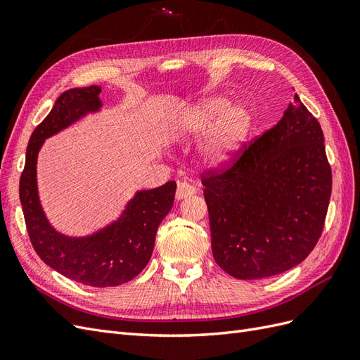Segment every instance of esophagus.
<instances>
[{
	"label": "esophagus",
	"mask_w": 360,
	"mask_h": 360,
	"mask_svg": "<svg viewBox=\"0 0 360 360\" xmlns=\"http://www.w3.org/2000/svg\"><path fill=\"white\" fill-rule=\"evenodd\" d=\"M193 195H196V188L190 186L187 182H179L178 184V190H176V199L182 200L186 198H190Z\"/></svg>",
	"instance_id": "obj_1"
}]
</instances>
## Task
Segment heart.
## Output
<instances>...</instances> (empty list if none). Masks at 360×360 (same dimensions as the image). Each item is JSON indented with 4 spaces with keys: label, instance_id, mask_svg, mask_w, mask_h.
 Segmentation results:
<instances>
[{
    "label": "heart",
    "instance_id": "obj_1",
    "mask_svg": "<svg viewBox=\"0 0 360 360\" xmlns=\"http://www.w3.org/2000/svg\"><path fill=\"white\" fill-rule=\"evenodd\" d=\"M252 112L242 101L229 103L224 96H210L190 105L174 118L170 135L190 140L207 132L199 147L202 161L211 167L231 162L250 136Z\"/></svg>",
    "mask_w": 360,
    "mask_h": 360
}]
</instances>
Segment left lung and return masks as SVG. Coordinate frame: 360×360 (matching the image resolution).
Here are the masks:
<instances>
[{
    "label": "left lung",
    "mask_w": 360,
    "mask_h": 360,
    "mask_svg": "<svg viewBox=\"0 0 360 360\" xmlns=\"http://www.w3.org/2000/svg\"><path fill=\"white\" fill-rule=\"evenodd\" d=\"M216 263L238 280L300 264L319 240L331 196L324 134L295 94L231 169L202 178Z\"/></svg>",
    "instance_id": "8db88e82"
}]
</instances>
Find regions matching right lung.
Returning a JSON list of instances; mask_svg holds the SVG:
<instances>
[{"label":"right lung","mask_w":360,"mask_h":360,"mask_svg":"<svg viewBox=\"0 0 360 360\" xmlns=\"http://www.w3.org/2000/svg\"><path fill=\"white\" fill-rule=\"evenodd\" d=\"M100 86L72 88L54 101L50 114L34 129L25 152L20 199L32 245L51 269L92 288H112L131 281L149 263L155 236L173 207L176 182L138 190L120 216L97 231L72 237L51 225L38 188V156L45 140L103 108Z\"/></svg>","instance_id":"right-lung-1"}]
</instances>
